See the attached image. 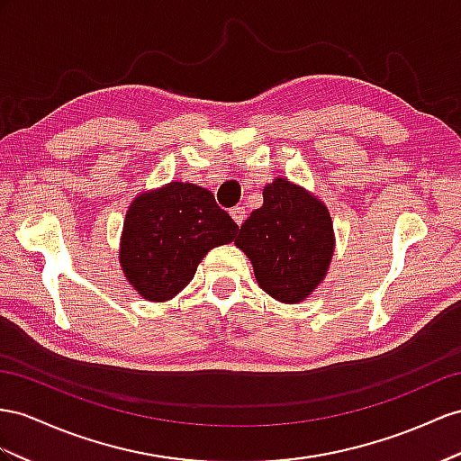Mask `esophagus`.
I'll use <instances>...</instances> for the list:
<instances>
[{"label":"esophagus","mask_w":461,"mask_h":461,"mask_svg":"<svg viewBox=\"0 0 461 461\" xmlns=\"http://www.w3.org/2000/svg\"><path fill=\"white\" fill-rule=\"evenodd\" d=\"M230 214H231V218L235 220V223H238V226H241V223L245 221L247 212H245L243 206H233V208L230 210Z\"/></svg>","instance_id":"obj_1"}]
</instances>
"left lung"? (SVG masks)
I'll return each mask as SVG.
<instances>
[{
	"instance_id": "1",
	"label": "left lung",
	"mask_w": 461,
	"mask_h": 461,
	"mask_svg": "<svg viewBox=\"0 0 461 461\" xmlns=\"http://www.w3.org/2000/svg\"><path fill=\"white\" fill-rule=\"evenodd\" d=\"M333 223L327 208L286 179L265 186L263 206L241 223L235 245L251 258L267 294L296 303L320 286L333 257Z\"/></svg>"
}]
</instances>
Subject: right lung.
I'll return each mask as SVG.
<instances>
[{
	"mask_svg": "<svg viewBox=\"0 0 461 461\" xmlns=\"http://www.w3.org/2000/svg\"><path fill=\"white\" fill-rule=\"evenodd\" d=\"M238 231L206 188L169 183L138 196L128 208L121 265L140 296L165 302L193 280L210 249L233 241Z\"/></svg>",
	"mask_w": 461,
	"mask_h": 461,
	"instance_id": "right-lung-1",
	"label": "right lung"
}]
</instances>
